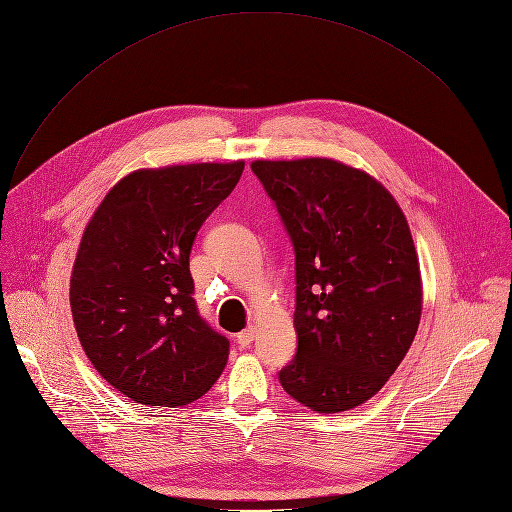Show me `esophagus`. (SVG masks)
I'll use <instances>...</instances> for the list:
<instances>
[{
	"label": "esophagus",
	"mask_w": 512,
	"mask_h": 512,
	"mask_svg": "<svg viewBox=\"0 0 512 512\" xmlns=\"http://www.w3.org/2000/svg\"><path fill=\"white\" fill-rule=\"evenodd\" d=\"M253 339H255V329H253V327H249V329H245V331H241V333L237 335V343H239L241 347H249V345L253 343Z\"/></svg>",
	"instance_id": "esophagus-1"
}]
</instances>
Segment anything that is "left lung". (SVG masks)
<instances>
[{"instance_id": "8db88e82", "label": "left lung", "mask_w": 512, "mask_h": 512, "mask_svg": "<svg viewBox=\"0 0 512 512\" xmlns=\"http://www.w3.org/2000/svg\"><path fill=\"white\" fill-rule=\"evenodd\" d=\"M296 255L298 349L280 384L341 412L369 400L404 359L423 310L408 222L390 192L333 159L255 161Z\"/></svg>"}]
</instances>
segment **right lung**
Wrapping results in <instances>:
<instances>
[{"label":"right lung","mask_w":512,"mask_h":512,"mask_svg":"<svg viewBox=\"0 0 512 512\" xmlns=\"http://www.w3.org/2000/svg\"><path fill=\"white\" fill-rule=\"evenodd\" d=\"M243 169L245 161L134 171L83 232L69 292L75 331L100 376L134 402L190 404L222 374L230 343L198 310L190 253Z\"/></svg>","instance_id":"obj_1"}]
</instances>
